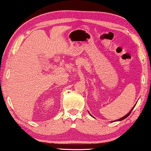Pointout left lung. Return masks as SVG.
I'll list each match as a JSON object with an SVG mask.
<instances>
[{"instance_id": "left-lung-1", "label": "left lung", "mask_w": 151, "mask_h": 151, "mask_svg": "<svg viewBox=\"0 0 151 151\" xmlns=\"http://www.w3.org/2000/svg\"><path fill=\"white\" fill-rule=\"evenodd\" d=\"M134 108V107H133V108H132V109L131 110H130V112H129V113H127V115H126V116H124V117H122V119H119V120H117V121H122V120H124V119H126V118H127V117H128V116H129V115H130V113H132V110H133V108ZM90 115H91V114H90Z\"/></svg>"}]
</instances>
